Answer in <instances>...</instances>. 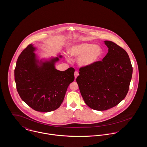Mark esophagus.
Here are the masks:
<instances>
[{"mask_svg": "<svg viewBox=\"0 0 147 147\" xmlns=\"http://www.w3.org/2000/svg\"><path fill=\"white\" fill-rule=\"evenodd\" d=\"M78 76H79V73H78V72L77 71H76L74 72V77H75V79H76V78H77V77Z\"/></svg>", "mask_w": 147, "mask_h": 147, "instance_id": "1", "label": "esophagus"}]
</instances>
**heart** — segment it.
<instances>
[{"label":"heart","instance_id":"b5f03b06","mask_svg":"<svg viewBox=\"0 0 147 147\" xmlns=\"http://www.w3.org/2000/svg\"><path fill=\"white\" fill-rule=\"evenodd\" d=\"M68 53L70 56L79 57L78 63L80 66L88 67L99 61L103 55L101 46L89 42H79L71 46ZM69 60V58H67Z\"/></svg>","mask_w":147,"mask_h":147}]
</instances>
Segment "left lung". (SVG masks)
Masks as SVG:
<instances>
[{
    "label": "left lung",
    "instance_id": "obj_1",
    "mask_svg": "<svg viewBox=\"0 0 147 147\" xmlns=\"http://www.w3.org/2000/svg\"><path fill=\"white\" fill-rule=\"evenodd\" d=\"M106 55L88 67L79 68L76 79L81 95L91 109L104 111L113 108L126 97L133 74V67L126 51L110 41Z\"/></svg>",
    "mask_w": 147,
    "mask_h": 147
}]
</instances>
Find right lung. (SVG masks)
<instances>
[{"mask_svg":"<svg viewBox=\"0 0 147 147\" xmlns=\"http://www.w3.org/2000/svg\"><path fill=\"white\" fill-rule=\"evenodd\" d=\"M35 50L32 44L27 46L17 59L14 69L17 90L23 101L34 110L53 111L63 101L69 85L74 80L75 70H57L55 63L59 60L57 57L39 61Z\"/></svg>","mask_w":147,"mask_h":147,"instance_id":"right-lung-1","label":"right lung"}]
</instances>
